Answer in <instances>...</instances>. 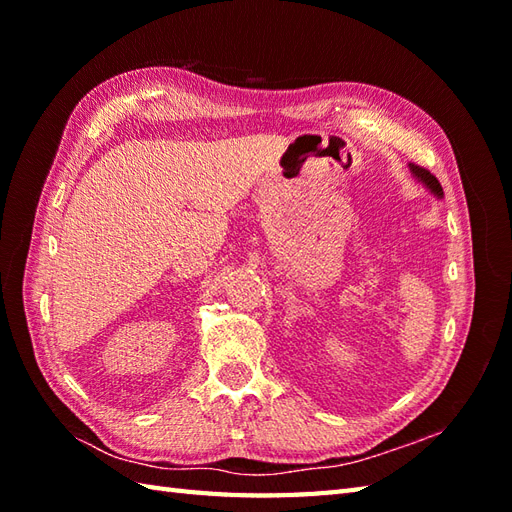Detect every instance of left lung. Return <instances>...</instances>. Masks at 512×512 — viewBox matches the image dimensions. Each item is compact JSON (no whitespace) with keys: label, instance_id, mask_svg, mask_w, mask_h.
Wrapping results in <instances>:
<instances>
[{"label":"left lung","instance_id":"obj_1","mask_svg":"<svg viewBox=\"0 0 512 512\" xmlns=\"http://www.w3.org/2000/svg\"><path fill=\"white\" fill-rule=\"evenodd\" d=\"M409 171L413 173V178H416L420 184H424V189H429L433 195H436L438 200H442L444 198V191H442V187H440V182H438V178L436 176H431V173L427 171V169H422V167H418V165H409Z\"/></svg>","mask_w":512,"mask_h":512}]
</instances>
